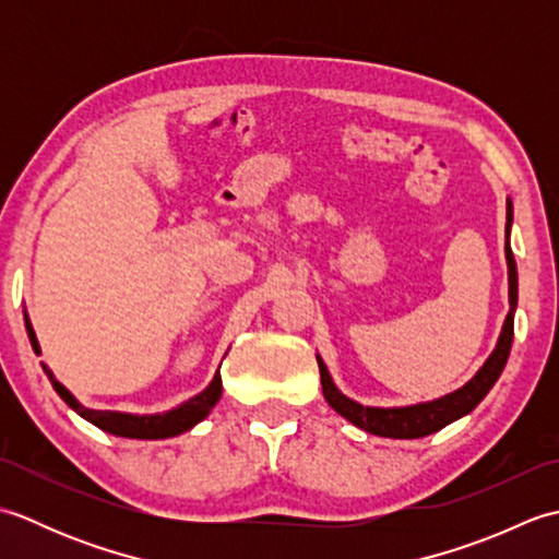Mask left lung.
<instances>
[{"label":"left lung","instance_id":"obj_1","mask_svg":"<svg viewBox=\"0 0 559 559\" xmlns=\"http://www.w3.org/2000/svg\"><path fill=\"white\" fill-rule=\"evenodd\" d=\"M512 223H514V204L512 199L507 197V228H504V257H507V281H509V312L500 331V338H497V346L490 353V358L483 362L480 370L473 374L466 384L461 389L451 391L432 401L423 403H411V406H362V403L353 401L350 396L343 394L336 386L334 377H331L329 367L324 365L322 355L317 353V365H319V377H322V391L324 399L331 408L338 415H343L348 423H353L360 430L377 435V437H391V439H418L427 437L437 430H442L449 423H454L463 415H468L478 403L488 396V391L495 386L497 379H500L509 350H512L514 341V314H516V302H519V273H516V261L512 245H509V237H512Z\"/></svg>","mask_w":559,"mask_h":559}]
</instances>
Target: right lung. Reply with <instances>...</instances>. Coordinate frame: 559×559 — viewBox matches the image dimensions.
<instances>
[{
  "label": "right lung",
  "instance_id": "right-lung-1",
  "mask_svg": "<svg viewBox=\"0 0 559 559\" xmlns=\"http://www.w3.org/2000/svg\"><path fill=\"white\" fill-rule=\"evenodd\" d=\"M23 319H26L31 346L35 353L40 355V343H38V338H35V331H33V324H31L26 312H23ZM43 370L47 377H50L55 391L62 396V401L71 411H76L83 420H88L96 427H100L103 432L127 437V439H168V437L192 430L197 423L204 420L206 415L213 411V406H216V403L221 401V394H223V382H221V372H218L221 367H218L216 374H213V379L209 382V386L201 391V394L187 399L177 408H170L165 413L139 415V413H122V411H96V408L83 406V403L74 394H71V391L62 382H57L52 370L45 362H43Z\"/></svg>",
  "mask_w": 559,
  "mask_h": 559
}]
</instances>
